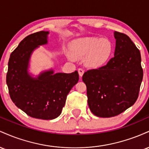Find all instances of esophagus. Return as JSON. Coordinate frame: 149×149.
Listing matches in <instances>:
<instances>
[{
  "label": "esophagus",
  "instance_id": "34e87169",
  "mask_svg": "<svg viewBox=\"0 0 149 149\" xmlns=\"http://www.w3.org/2000/svg\"><path fill=\"white\" fill-rule=\"evenodd\" d=\"M78 73H79V76H80V78H81V77L83 76V73H84V70L81 69V68H80V69H78Z\"/></svg>",
  "mask_w": 149,
  "mask_h": 149
}]
</instances>
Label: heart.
Returning a JSON list of instances; mask_svg holds the SVG:
<instances>
[{"label":"heart","mask_w":149,"mask_h":149,"mask_svg":"<svg viewBox=\"0 0 149 149\" xmlns=\"http://www.w3.org/2000/svg\"><path fill=\"white\" fill-rule=\"evenodd\" d=\"M70 50L77 57L85 56L86 64L97 68L109 61L113 52V45L108 38L84 37L73 40L70 45Z\"/></svg>","instance_id":"heart-1"}]
</instances>
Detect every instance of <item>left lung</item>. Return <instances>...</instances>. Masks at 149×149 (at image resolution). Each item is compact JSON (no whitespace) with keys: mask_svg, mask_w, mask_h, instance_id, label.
I'll list each match as a JSON object with an SVG mask.
<instances>
[{"mask_svg":"<svg viewBox=\"0 0 149 149\" xmlns=\"http://www.w3.org/2000/svg\"><path fill=\"white\" fill-rule=\"evenodd\" d=\"M114 57L84 73L89 108L102 118L116 116L134 104L143 79L139 49L126 34L115 31Z\"/></svg>","mask_w":149,"mask_h":149,"instance_id":"1","label":"left lung"}]
</instances>
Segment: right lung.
<instances>
[{
  "label": "right lung",
  "instance_id": "1",
  "mask_svg": "<svg viewBox=\"0 0 149 149\" xmlns=\"http://www.w3.org/2000/svg\"><path fill=\"white\" fill-rule=\"evenodd\" d=\"M48 31L29 35L10 54L6 83L10 97L15 105L28 116L35 118L52 120L61 114L66 97L78 83L79 75L49 71L38 78L28 74L31 54L38 45L47 43Z\"/></svg>",
  "mask_w": 149,
  "mask_h": 149
}]
</instances>
